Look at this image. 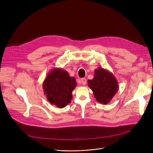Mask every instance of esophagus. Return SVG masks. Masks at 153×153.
Instances as JSON below:
<instances>
[{
    "label": "esophagus",
    "mask_w": 153,
    "mask_h": 153,
    "mask_svg": "<svg viewBox=\"0 0 153 153\" xmlns=\"http://www.w3.org/2000/svg\"><path fill=\"white\" fill-rule=\"evenodd\" d=\"M80 81H81V83H82V84L83 85H86V79L82 78V79H81Z\"/></svg>",
    "instance_id": "obj_1"
}]
</instances>
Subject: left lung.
<instances>
[{"label":"left lung","mask_w":153,"mask_h":153,"mask_svg":"<svg viewBox=\"0 0 153 153\" xmlns=\"http://www.w3.org/2000/svg\"><path fill=\"white\" fill-rule=\"evenodd\" d=\"M88 84L96 100L102 104L110 103L119 90L118 82L115 76L103 68L95 70L94 77L88 80Z\"/></svg>","instance_id":"left-lung-1"}]
</instances>
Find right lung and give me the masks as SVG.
<instances>
[{
  "label": "right lung",
  "instance_id": "add662e5",
  "mask_svg": "<svg viewBox=\"0 0 153 153\" xmlns=\"http://www.w3.org/2000/svg\"><path fill=\"white\" fill-rule=\"evenodd\" d=\"M76 79L62 68L51 70L43 82L48 101L59 108L66 106L72 99V91L76 86Z\"/></svg>",
  "mask_w": 153,
  "mask_h": 153
}]
</instances>
